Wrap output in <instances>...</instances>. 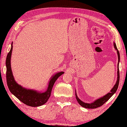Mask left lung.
Returning a JSON list of instances; mask_svg holds the SVG:
<instances>
[{"label": "left lung", "mask_w": 127, "mask_h": 127, "mask_svg": "<svg viewBox=\"0 0 127 127\" xmlns=\"http://www.w3.org/2000/svg\"><path fill=\"white\" fill-rule=\"evenodd\" d=\"M114 47L115 49L117 50V54H118V78H117V81L116 83L115 84V85L114 86V87H113V89L110 91V92H109L108 93H107V95H104L103 96L100 97L99 99H97L96 100H95V101L92 103H85L83 101H82V100H80L78 97L77 96V94H76V97L77 99V100L78 102L79 103V105L82 106L84 108H92V109H94V108H97V107H99L100 106H101L102 105H103L104 103H105L106 101H107L111 96L114 94L117 89L118 88L119 86V80H120V72H119V63L120 62V53L119 51L118 50V48L116 47V45L115 42H114Z\"/></svg>", "instance_id": "obj_1"}]
</instances>
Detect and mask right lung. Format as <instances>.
<instances>
[{
  "label": "right lung",
  "mask_w": 127,
  "mask_h": 127,
  "mask_svg": "<svg viewBox=\"0 0 127 127\" xmlns=\"http://www.w3.org/2000/svg\"><path fill=\"white\" fill-rule=\"evenodd\" d=\"M13 42L11 44V48L7 54L6 60V79L9 90L15 96L26 105L31 107H38L43 105L46 103L51 95L52 89L57 78L64 72H60L52 77L48 84V89L44 92H37L35 90L26 89L19 85L15 82L13 76L11 66V58L13 49Z\"/></svg>",
  "instance_id": "obj_1"
}]
</instances>
